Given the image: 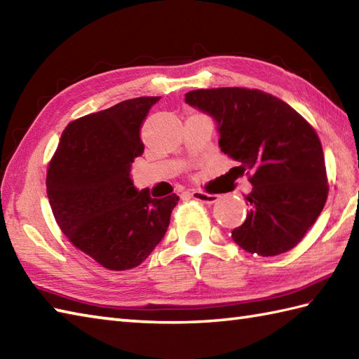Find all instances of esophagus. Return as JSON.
Masks as SVG:
<instances>
[{
	"label": "esophagus",
	"mask_w": 359,
	"mask_h": 359,
	"mask_svg": "<svg viewBox=\"0 0 359 359\" xmlns=\"http://www.w3.org/2000/svg\"><path fill=\"white\" fill-rule=\"evenodd\" d=\"M189 196L193 197L196 201H201L203 203H215L219 201V196L217 194H208V193H203V191H197V189H193Z\"/></svg>",
	"instance_id": "1"
}]
</instances>
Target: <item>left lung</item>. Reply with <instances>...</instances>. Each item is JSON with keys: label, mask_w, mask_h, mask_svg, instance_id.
<instances>
[{"label": "left lung", "mask_w": 359, "mask_h": 359, "mask_svg": "<svg viewBox=\"0 0 359 359\" xmlns=\"http://www.w3.org/2000/svg\"><path fill=\"white\" fill-rule=\"evenodd\" d=\"M185 103L215 120L220 151L250 174V211L233 241L259 256L297 245L329 194L315 129L292 106L257 89H197L185 94Z\"/></svg>", "instance_id": "left-lung-1"}]
</instances>
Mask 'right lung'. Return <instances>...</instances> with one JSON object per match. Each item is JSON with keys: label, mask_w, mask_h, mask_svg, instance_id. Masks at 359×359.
Masks as SVG:
<instances>
[{"label": "right lung", "mask_w": 359, "mask_h": 359, "mask_svg": "<svg viewBox=\"0 0 359 359\" xmlns=\"http://www.w3.org/2000/svg\"><path fill=\"white\" fill-rule=\"evenodd\" d=\"M160 97H139L67 125L46 188L58 226L108 270L140 265L170 225L177 194L152 199L137 189L131 166L144 149L140 129Z\"/></svg>", "instance_id": "add662e5"}]
</instances>
